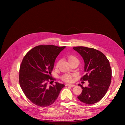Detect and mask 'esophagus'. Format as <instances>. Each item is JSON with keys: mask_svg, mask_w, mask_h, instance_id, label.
Here are the masks:
<instances>
[{"mask_svg": "<svg viewBox=\"0 0 125 125\" xmlns=\"http://www.w3.org/2000/svg\"><path fill=\"white\" fill-rule=\"evenodd\" d=\"M65 85L67 86H72V87L75 86L74 84H66Z\"/></svg>", "mask_w": 125, "mask_h": 125, "instance_id": "obj_1", "label": "esophagus"}]
</instances>
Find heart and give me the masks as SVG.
<instances>
[{"label": "heart", "mask_w": 125, "mask_h": 125, "mask_svg": "<svg viewBox=\"0 0 125 125\" xmlns=\"http://www.w3.org/2000/svg\"><path fill=\"white\" fill-rule=\"evenodd\" d=\"M67 59L68 61H69V62L70 63V64L75 62L78 61V59L75 56H74L73 55H68L67 56ZM58 64H59V62H57L56 64V67H57L58 66ZM73 77V75H72L65 74L62 76L61 79L66 83H71L72 81Z\"/></svg>", "instance_id": "heart-1"}]
</instances>
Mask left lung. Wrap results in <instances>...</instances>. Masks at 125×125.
<instances>
[{"mask_svg":"<svg viewBox=\"0 0 125 125\" xmlns=\"http://www.w3.org/2000/svg\"><path fill=\"white\" fill-rule=\"evenodd\" d=\"M73 49L79 53L84 62L85 74L81 80L88 82L87 86L79 84L83 90L78 98L86 104L95 103L104 97L111 83L109 61L103 53L93 48L76 46Z\"/></svg>","mask_w":125,"mask_h":125,"instance_id":"8db88e82","label":"left lung"}]
</instances>
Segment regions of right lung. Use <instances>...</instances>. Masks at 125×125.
Listing matches in <instances>:
<instances>
[{"label": "right lung", "instance_id": "add662e5", "mask_svg": "<svg viewBox=\"0 0 125 125\" xmlns=\"http://www.w3.org/2000/svg\"><path fill=\"white\" fill-rule=\"evenodd\" d=\"M66 46L40 45L27 52L19 70V83L26 96L33 104L47 107L55 102L65 85L55 82L51 72L55 59Z\"/></svg>", "mask_w": 125, "mask_h": 125}]
</instances>
